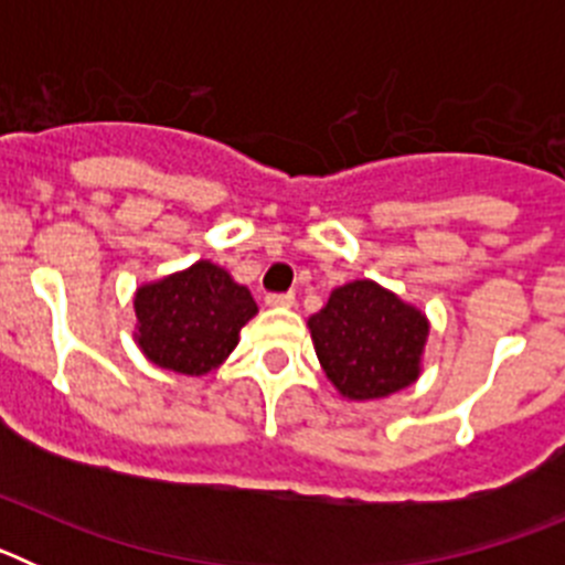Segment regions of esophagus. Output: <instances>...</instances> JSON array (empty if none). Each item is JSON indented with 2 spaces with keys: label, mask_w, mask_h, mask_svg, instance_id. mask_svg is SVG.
Segmentation results:
<instances>
[{
  "label": "esophagus",
  "mask_w": 565,
  "mask_h": 565,
  "mask_svg": "<svg viewBox=\"0 0 565 565\" xmlns=\"http://www.w3.org/2000/svg\"><path fill=\"white\" fill-rule=\"evenodd\" d=\"M266 306L268 308H294V294H268Z\"/></svg>",
  "instance_id": "esophagus-1"
}]
</instances>
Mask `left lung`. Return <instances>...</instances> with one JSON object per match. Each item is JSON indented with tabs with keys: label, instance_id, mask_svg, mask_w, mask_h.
Listing matches in <instances>:
<instances>
[{
	"label": "left lung",
	"instance_id": "1",
	"mask_svg": "<svg viewBox=\"0 0 565 565\" xmlns=\"http://www.w3.org/2000/svg\"><path fill=\"white\" fill-rule=\"evenodd\" d=\"M308 331L339 396L379 402L418 382L430 319L376 279H353L333 288Z\"/></svg>",
	"mask_w": 565,
	"mask_h": 565
}]
</instances>
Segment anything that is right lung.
Segmentation results:
<instances>
[{"mask_svg":"<svg viewBox=\"0 0 565 565\" xmlns=\"http://www.w3.org/2000/svg\"><path fill=\"white\" fill-rule=\"evenodd\" d=\"M135 344L163 371L206 376L239 342V328L257 317L246 286L212 259H198L135 288Z\"/></svg>","mask_w":565,"mask_h":565,"instance_id":"1","label":"right lung"}]
</instances>
